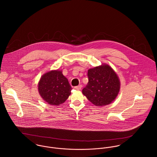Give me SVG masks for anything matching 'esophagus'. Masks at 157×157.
<instances>
[{
	"label": "esophagus",
	"instance_id": "34e87169",
	"mask_svg": "<svg viewBox=\"0 0 157 157\" xmlns=\"http://www.w3.org/2000/svg\"><path fill=\"white\" fill-rule=\"evenodd\" d=\"M82 85H78V86H75L74 88L76 90H80L82 89Z\"/></svg>",
	"mask_w": 157,
	"mask_h": 157
}]
</instances>
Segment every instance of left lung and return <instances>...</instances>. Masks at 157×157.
<instances>
[{"label":"left lung","mask_w":157,"mask_h":157,"mask_svg":"<svg viewBox=\"0 0 157 157\" xmlns=\"http://www.w3.org/2000/svg\"><path fill=\"white\" fill-rule=\"evenodd\" d=\"M89 82L82 90L83 94L96 106L111 104L120 90V81L115 71L108 64L88 71Z\"/></svg>","instance_id":"1"}]
</instances>
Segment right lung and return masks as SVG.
Listing matches in <instances>:
<instances>
[{"mask_svg": "<svg viewBox=\"0 0 157 157\" xmlns=\"http://www.w3.org/2000/svg\"><path fill=\"white\" fill-rule=\"evenodd\" d=\"M72 90L62 71L52 70L45 73L38 83V91L47 103L59 106L63 103L71 94Z\"/></svg>", "mask_w": 157, "mask_h": 157, "instance_id": "obj_1", "label": "right lung"}]
</instances>
